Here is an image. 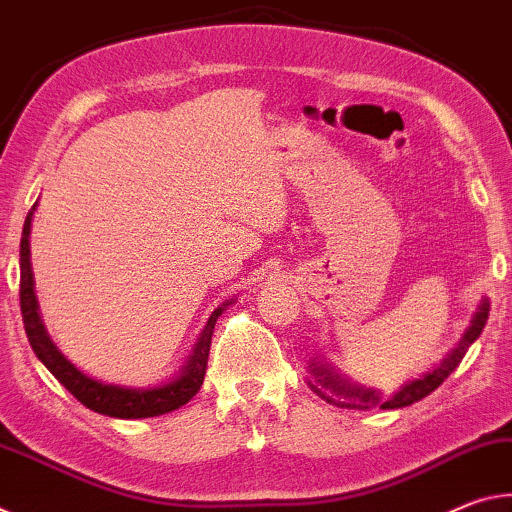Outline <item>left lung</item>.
<instances>
[{
    "label": "left lung",
    "mask_w": 512,
    "mask_h": 512,
    "mask_svg": "<svg viewBox=\"0 0 512 512\" xmlns=\"http://www.w3.org/2000/svg\"><path fill=\"white\" fill-rule=\"evenodd\" d=\"M488 313H490V301L483 299V304L479 306V311L472 317V324L467 326V331L463 333L458 345L451 349V354L442 360L440 365H435L431 372L422 374L420 379L410 381L395 392L392 397H381L379 390L374 388H365V385H356L349 383L345 376H340L333 370L329 363L324 360H311V385L313 392H317L324 401H329L333 406L340 408H358V410H367V408H383V410H395V408H404L415 404V401L424 399L426 395H431L433 390H438V385L456 370L460 365V360L467 354V349L472 342L479 338L485 322H488Z\"/></svg>",
    "instance_id": "left-lung-1"
}]
</instances>
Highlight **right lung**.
<instances>
[{
	"instance_id": "right-lung-1",
	"label": "right lung",
	"mask_w": 512,
	"mask_h": 512,
	"mask_svg": "<svg viewBox=\"0 0 512 512\" xmlns=\"http://www.w3.org/2000/svg\"><path fill=\"white\" fill-rule=\"evenodd\" d=\"M36 206L31 208L27 220H24L22 229V242H20V308H22V322L24 331H27L29 345L33 354L38 356L49 372H52L58 383L65 385L83 406L95 410L99 415L120 417V420H142V417H156L172 413L197 395L201 383H204L206 365H208V351H211V338L217 317L233 301L217 306L213 315L201 331L199 340L192 354L188 356L186 365L181 367L177 379L167 381L156 388H127V385H113L90 379L88 374L77 370L70 360H67L58 347L47 335V329L38 313V299L36 290H33V272H31V249H29V236H31V217Z\"/></svg>"
}]
</instances>
